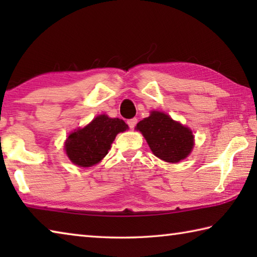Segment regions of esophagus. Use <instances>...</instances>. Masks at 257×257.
I'll list each match as a JSON object with an SVG mask.
<instances>
[{"mask_svg":"<svg viewBox=\"0 0 257 257\" xmlns=\"http://www.w3.org/2000/svg\"><path fill=\"white\" fill-rule=\"evenodd\" d=\"M127 123L129 125L130 129H134L135 127H136V123H137V119L136 118H133V119H129L127 121Z\"/></svg>","mask_w":257,"mask_h":257,"instance_id":"esophagus-1","label":"esophagus"}]
</instances>
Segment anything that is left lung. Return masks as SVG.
I'll return each mask as SVG.
<instances>
[{
    "label": "left lung",
    "instance_id": "left-lung-1",
    "mask_svg": "<svg viewBox=\"0 0 257 257\" xmlns=\"http://www.w3.org/2000/svg\"><path fill=\"white\" fill-rule=\"evenodd\" d=\"M136 129L144 135L153 154L165 162L176 163L184 160L194 146L190 129L163 112L153 111L149 118L139 121Z\"/></svg>",
    "mask_w": 257,
    "mask_h": 257
}]
</instances>
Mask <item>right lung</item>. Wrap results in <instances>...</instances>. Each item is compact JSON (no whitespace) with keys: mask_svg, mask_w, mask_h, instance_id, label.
<instances>
[{"mask_svg":"<svg viewBox=\"0 0 257 257\" xmlns=\"http://www.w3.org/2000/svg\"><path fill=\"white\" fill-rule=\"evenodd\" d=\"M128 129L123 120L102 114L68 137L66 153L79 167H92L107 154L116 135Z\"/></svg>","mask_w":257,"mask_h":257,"instance_id":"right-lung-1","label":"right lung"}]
</instances>
